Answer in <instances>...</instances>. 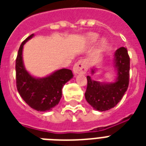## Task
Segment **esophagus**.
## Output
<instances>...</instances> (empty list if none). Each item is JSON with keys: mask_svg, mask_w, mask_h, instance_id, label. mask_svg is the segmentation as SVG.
<instances>
[{"mask_svg": "<svg viewBox=\"0 0 146 146\" xmlns=\"http://www.w3.org/2000/svg\"><path fill=\"white\" fill-rule=\"evenodd\" d=\"M87 71V64L86 60H80L74 64L73 73L75 74H84Z\"/></svg>", "mask_w": 146, "mask_h": 146, "instance_id": "34e87169", "label": "esophagus"}]
</instances>
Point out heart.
I'll list each match as a JSON object with an SVG mask.
<instances>
[{"mask_svg": "<svg viewBox=\"0 0 146 146\" xmlns=\"http://www.w3.org/2000/svg\"><path fill=\"white\" fill-rule=\"evenodd\" d=\"M98 35L97 34H96V33H92V34H90L89 35V41L90 42H95L98 39Z\"/></svg>", "mask_w": 146, "mask_h": 146, "instance_id": "heart-1", "label": "heart"}]
</instances>
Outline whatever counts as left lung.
Listing matches in <instances>:
<instances>
[{
	"mask_svg": "<svg viewBox=\"0 0 146 146\" xmlns=\"http://www.w3.org/2000/svg\"><path fill=\"white\" fill-rule=\"evenodd\" d=\"M114 60L118 75L115 82L102 84L87 76L85 97L88 103L97 111H105L116 106L129 86L130 60L127 49L121 47L116 50Z\"/></svg>",
	"mask_w": 146,
	"mask_h": 146,
	"instance_id": "8db88e82",
	"label": "left lung"
}]
</instances>
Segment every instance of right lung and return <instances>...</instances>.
<instances>
[{"label": "right lung", "mask_w": 146, "mask_h": 146, "mask_svg": "<svg viewBox=\"0 0 146 146\" xmlns=\"http://www.w3.org/2000/svg\"><path fill=\"white\" fill-rule=\"evenodd\" d=\"M29 35L19 47L16 59V82L17 90L29 106L38 111H50L59 103L62 97V88L73 77L68 69H61L42 79L33 77L26 70L23 63L24 44L33 36Z\"/></svg>", "instance_id": "add662e5"}]
</instances>
